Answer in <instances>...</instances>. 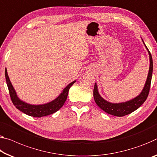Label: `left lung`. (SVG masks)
<instances>
[{
	"mask_svg": "<svg viewBox=\"0 0 157 157\" xmlns=\"http://www.w3.org/2000/svg\"><path fill=\"white\" fill-rule=\"evenodd\" d=\"M144 43V42H143ZM145 44V43H144ZM146 47V46H145ZM147 49L149 56H150V70H149L148 76L147 78V81L145 84V86L142 91L141 93L139 95L136 97L135 98L130 100L128 101L124 102V103H110V102L107 101L102 98L100 96L98 91V88H97V85L95 83L94 88V98L95 101L96 103L97 104L99 108L102 109L105 113L112 114V115L117 116V117H123L127 114H131L133 113V111L137 110L138 108L143 105V103L146 101L149 92H150V85H151V76H152V71H153V61H152V57H151V53L150 51L148 50L147 47H146Z\"/></svg>",
	"mask_w": 157,
	"mask_h": 157,
	"instance_id": "obj_1",
	"label": "left lung"
}]
</instances>
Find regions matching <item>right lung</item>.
<instances>
[{"instance_id":"obj_1","label":"right lung","mask_w":157,"mask_h":157,"mask_svg":"<svg viewBox=\"0 0 157 157\" xmlns=\"http://www.w3.org/2000/svg\"><path fill=\"white\" fill-rule=\"evenodd\" d=\"M5 76H6V82L7 87H8L10 96L12 102L13 103L14 105L18 110L21 111L22 113L28 114L29 116L33 117H41L47 116L58 111L63 105V104L65 103L67 99V96H68V94L69 89L75 82V81H73L71 83H70L63 89L60 95L57 97L56 99H54V101L49 102L48 103L43 104V105H35L25 103V102L21 101L17 97L16 91L14 90L13 86H12L11 82L9 79L6 68V71H5Z\"/></svg>"}]
</instances>
